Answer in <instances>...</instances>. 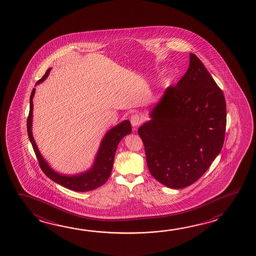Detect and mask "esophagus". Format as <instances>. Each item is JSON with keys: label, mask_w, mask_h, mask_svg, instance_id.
Instances as JSON below:
<instances>
[{"label": "esophagus", "mask_w": 256, "mask_h": 256, "mask_svg": "<svg viewBox=\"0 0 256 256\" xmlns=\"http://www.w3.org/2000/svg\"><path fill=\"white\" fill-rule=\"evenodd\" d=\"M142 122V117L139 116V114H132V117H130V124H132V126H134V127L139 126Z\"/></svg>", "instance_id": "34e87169"}]
</instances>
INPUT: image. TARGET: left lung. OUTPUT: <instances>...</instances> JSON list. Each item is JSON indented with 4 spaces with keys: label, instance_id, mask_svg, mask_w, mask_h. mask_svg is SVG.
<instances>
[{
    "label": "left lung",
    "instance_id": "left-lung-1",
    "mask_svg": "<svg viewBox=\"0 0 256 256\" xmlns=\"http://www.w3.org/2000/svg\"><path fill=\"white\" fill-rule=\"evenodd\" d=\"M139 127L150 174L178 190L196 182L221 152L226 126L222 90L195 54L175 86H168Z\"/></svg>",
    "mask_w": 256,
    "mask_h": 256
}]
</instances>
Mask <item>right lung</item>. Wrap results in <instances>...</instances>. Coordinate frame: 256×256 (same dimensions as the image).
<instances>
[{"mask_svg": "<svg viewBox=\"0 0 256 256\" xmlns=\"http://www.w3.org/2000/svg\"><path fill=\"white\" fill-rule=\"evenodd\" d=\"M52 68L46 70V74L43 76L42 79L38 81L36 84H40L48 78ZM35 94V88L32 89V92L30 98V112H28V120H27V130H28V138L32 144L33 150L37 156L38 164L42 168V172L46 174L52 180L68 188L71 190L78 192H86L94 190L99 186L104 185L111 175L112 168L114 160V155L116 152L117 147L121 140L127 134L132 132V126L129 120H124L119 124L114 126L110 130H107L106 134L104 136L101 144L99 146L98 154L94 160L92 167L86 172L76 174V175H64L58 172H55L50 164L46 162V160L43 158L42 154L40 152L37 144L34 140L32 135V111H33V96Z\"/></svg>", "mask_w": 256, "mask_h": 256, "instance_id": "add662e5", "label": "right lung"}]
</instances>
